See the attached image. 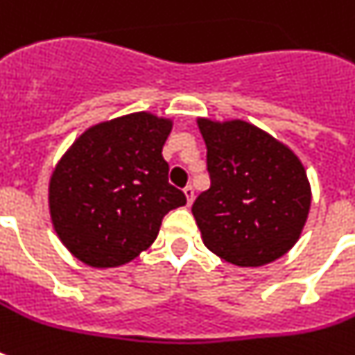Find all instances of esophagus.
Segmentation results:
<instances>
[{
  "label": "esophagus",
  "mask_w": 355,
  "mask_h": 355,
  "mask_svg": "<svg viewBox=\"0 0 355 355\" xmlns=\"http://www.w3.org/2000/svg\"><path fill=\"white\" fill-rule=\"evenodd\" d=\"M184 195H186V200H188V205H191V202H193V199H195L193 188H191V186H186V188H184Z\"/></svg>",
  "instance_id": "obj_1"
}]
</instances>
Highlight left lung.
<instances>
[{
    "label": "left lung",
    "instance_id": "1",
    "mask_svg": "<svg viewBox=\"0 0 355 355\" xmlns=\"http://www.w3.org/2000/svg\"><path fill=\"white\" fill-rule=\"evenodd\" d=\"M206 144L210 189L193 217L211 252L239 267L270 263L298 241L311 205L302 162L250 123L197 119Z\"/></svg>",
    "mask_w": 355,
    "mask_h": 355
}]
</instances>
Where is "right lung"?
<instances>
[{
	"label": "right lung",
	"instance_id": "1",
	"mask_svg": "<svg viewBox=\"0 0 355 355\" xmlns=\"http://www.w3.org/2000/svg\"><path fill=\"white\" fill-rule=\"evenodd\" d=\"M171 119L136 112L94 125L60 158L49 180V211L64 247L107 269L149 248L167 211L186 195L167 182L162 147Z\"/></svg>",
	"mask_w": 355,
	"mask_h": 355
}]
</instances>
